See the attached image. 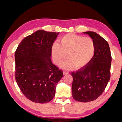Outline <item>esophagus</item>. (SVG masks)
Wrapping results in <instances>:
<instances>
[{
	"mask_svg": "<svg viewBox=\"0 0 122 122\" xmlns=\"http://www.w3.org/2000/svg\"><path fill=\"white\" fill-rule=\"evenodd\" d=\"M69 71H63V74H64V75L69 74Z\"/></svg>",
	"mask_w": 122,
	"mask_h": 122,
	"instance_id": "34e87169",
	"label": "esophagus"
}]
</instances>
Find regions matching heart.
I'll return each mask as SVG.
<instances>
[{
    "instance_id": "heart-1",
    "label": "heart",
    "mask_w": 122,
    "mask_h": 122,
    "mask_svg": "<svg viewBox=\"0 0 122 122\" xmlns=\"http://www.w3.org/2000/svg\"><path fill=\"white\" fill-rule=\"evenodd\" d=\"M60 44L52 45L51 54L54 62L65 69H72L75 66L81 69L86 66L93 59L96 51V44L92 38L76 34H68L59 40Z\"/></svg>"
}]
</instances>
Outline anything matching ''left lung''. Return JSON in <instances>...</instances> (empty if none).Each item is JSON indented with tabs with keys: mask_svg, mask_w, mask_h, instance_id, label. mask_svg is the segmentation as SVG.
I'll return each instance as SVG.
<instances>
[{
	"mask_svg": "<svg viewBox=\"0 0 122 122\" xmlns=\"http://www.w3.org/2000/svg\"><path fill=\"white\" fill-rule=\"evenodd\" d=\"M91 36L96 44V51L91 62L84 68L71 73L72 96L76 101L89 102L102 94L111 77L112 56L109 44L93 31L83 33Z\"/></svg>",
	"mask_w": 122,
	"mask_h": 122,
	"instance_id": "8db88e82",
	"label": "left lung"
}]
</instances>
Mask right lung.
I'll use <instances>...</instances> for the list:
<instances>
[{"label": "right lung", "mask_w": 122, "mask_h": 122, "mask_svg": "<svg viewBox=\"0 0 122 122\" xmlns=\"http://www.w3.org/2000/svg\"><path fill=\"white\" fill-rule=\"evenodd\" d=\"M59 33L37 30L24 38L15 53V78L23 94L31 101L53 99L63 71L51 62V49Z\"/></svg>", "instance_id": "1"}]
</instances>
